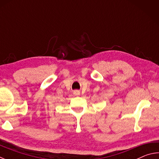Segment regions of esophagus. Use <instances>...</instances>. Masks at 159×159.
I'll list each match as a JSON object with an SVG mask.
<instances>
[{"instance_id":"34e87169","label":"esophagus","mask_w":159,"mask_h":159,"mask_svg":"<svg viewBox=\"0 0 159 159\" xmlns=\"http://www.w3.org/2000/svg\"><path fill=\"white\" fill-rule=\"evenodd\" d=\"M74 94L75 95H76V96L79 95H80V91H79V90H75L74 92Z\"/></svg>"}]
</instances>
